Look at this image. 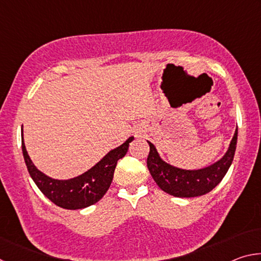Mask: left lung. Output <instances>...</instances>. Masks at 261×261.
<instances>
[{
    "label": "left lung",
    "mask_w": 261,
    "mask_h": 261,
    "mask_svg": "<svg viewBox=\"0 0 261 261\" xmlns=\"http://www.w3.org/2000/svg\"><path fill=\"white\" fill-rule=\"evenodd\" d=\"M237 131L236 127L235 134L224 155L220 160L201 169L188 170L169 165L162 160L155 146L147 140L149 145V154L147 158L149 173L158 187L171 196L178 198L204 196L222 180L229 167L231 166L237 145Z\"/></svg>",
    "instance_id": "8db88e82"
}]
</instances>
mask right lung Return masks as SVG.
Listing matches in <instances>:
<instances>
[{
    "mask_svg": "<svg viewBox=\"0 0 261 261\" xmlns=\"http://www.w3.org/2000/svg\"><path fill=\"white\" fill-rule=\"evenodd\" d=\"M134 139V137H129L122 145L109 151L98 163L77 177L56 179L43 174L34 166L26 151L21 127V149L31 177L48 199L65 210L85 208L94 205L105 196L112 184L117 161L125 155L129 144Z\"/></svg>",
    "mask_w": 261,
    "mask_h": 261,
    "instance_id": "1",
    "label": "right lung"
}]
</instances>
